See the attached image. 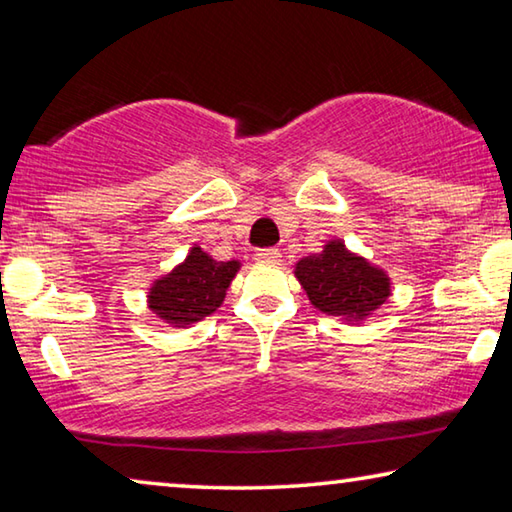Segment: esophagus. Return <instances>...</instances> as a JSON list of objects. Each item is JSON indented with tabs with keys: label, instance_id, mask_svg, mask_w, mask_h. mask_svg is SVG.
<instances>
[{
	"label": "esophagus",
	"instance_id": "esophagus-1",
	"mask_svg": "<svg viewBox=\"0 0 512 512\" xmlns=\"http://www.w3.org/2000/svg\"><path fill=\"white\" fill-rule=\"evenodd\" d=\"M282 253L277 248H257L255 250V259L257 262H280Z\"/></svg>",
	"mask_w": 512,
	"mask_h": 512
}]
</instances>
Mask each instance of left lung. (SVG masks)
<instances>
[{"mask_svg":"<svg viewBox=\"0 0 512 512\" xmlns=\"http://www.w3.org/2000/svg\"><path fill=\"white\" fill-rule=\"evenodd\" d=\"M296 277L311 305L345 320L372 314L391 293L388 277L366 259L348 253L341 241H329L320 255L302 257Z\"/></svg>","mask_w":512,"mask_h":512,"instance_id":"obj_1","label":"left lung"}]
</instances>
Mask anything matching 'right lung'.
<instances>
[{
  "instance_id": "obj_1",
  "label": "right lung",
  "mask_w": 512,
  "mask_h": 512,
  "mask_svg": "<svg viewBox=\"0 0 512 512\" xmlns=\"http://www.w3.org/2000/svg\"><path fill=\"white\" fill-rule=\"evenodd\" d=\"M239 262H214L201 248L192 253L176 271L153 284L149 307L173 327H185L216 311L225 298Z\"/></svg>"
}]
</instances>
